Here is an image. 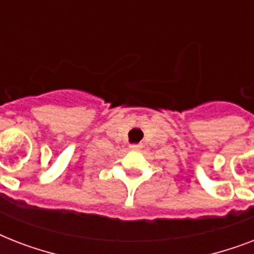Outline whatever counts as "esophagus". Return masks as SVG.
Here are the masks:
<instances>
[{
    "label": "esophagus",
    "mask_w": 254,
    "mask_h": 254,
    "mask_svg": "<svg viewBox=\"0 0 254 254\" xmlns=\"http://www.w3.org/2000/svg\"><path fill=\"white\" fill-rule=\"evenodd\" d=\"M131 149V150H138V149H141V145H139V143H131L130 146H129Z\"/></svg>",
    "instance_id": "1"
}]
</instances>
